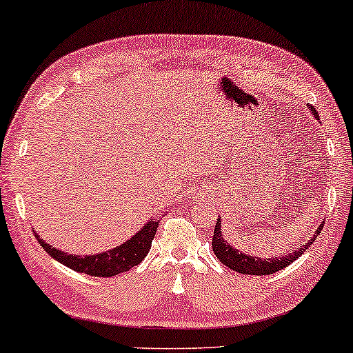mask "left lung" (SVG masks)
<instances>
[{"instance_id":"obj_1","label":"left lung","mask_w":353,"mask_h":353,"mask_svg":"<svg viewBox=\"0 0 353 353\" xmlns=\"http://www.w3.org/2000/svg\"><path fill=\"white\" fill-rule=\"evenodd\" d=\"M311 108L312 114L316 117H319L317 114L316 108ZM324 223L319 225V229L316 230V236L311 239L310 242H306L304 245L299 247L298 250H294L291 255H283L281 259H262V256H250L245 254H241V252L234 249L230 243L225 242V239L223 237V232H221V219H217L216 223V229H214V236H212V250H214V255L219 259V262L225 265V267L234 270V272L243 273V275H272V273H276L283 270L285 267H288L290 263H293L294 260L299 259V255H303L306 249H310L312 245V242L316 241V237L319 236V232L323 230Z\"/></svg>"}]
</instances>
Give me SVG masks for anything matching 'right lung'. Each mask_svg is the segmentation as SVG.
Segmentation results:
<instances>
[{
    "mask_svg": "<svg viewBox=\"0 0 353 353\" xmlns=\"http://www.w3.org/2000/svg\"><path fill=\"white\" fill-rule=\"evenodd\" d=\"M157 228L159 223L154 219H150V223H147L139 232L134 236L130 241L124 242L123 245L116 247V249L103 252L98 255H70L65 254L62 250H57L54 247L49 245L39 239L37 232H34V236L37 237L39 243L42 245V249L47 252L50 256H54L57 262L63 263L65 267L75 270L78 273H86L91 276H116L117 273L128 272V270L134 268L145 259V255L149 254L152 241H154Z\"/></svg>",
    "mask_w": 353,
    "mask_h": 353,
    "instance_id": "1",
    "label": "right lung"
}]
</instances>
